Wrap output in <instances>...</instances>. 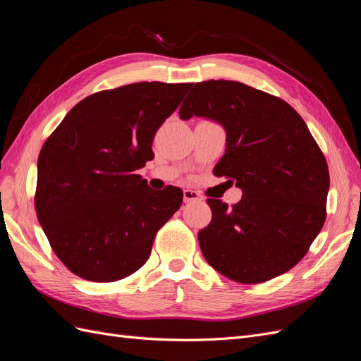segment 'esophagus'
I'll return each instance as SVG.
<instances>
[{
  "label": "esophagus",
  "instance_id": "1",
  "mask_svg": "<svg viewBox=\"0 0 361 361\" xmlns=\"http://www.w3.org/2000/svg\"><path fill=\"white\" fill-rule=\"evenodd\" d=\"M203 200L202 195L194 191V190H183V202L185 203H191V202H200Z\"/></svg>",
  "mask_w": 361,
  "mask_h": 361
}]
</instances>
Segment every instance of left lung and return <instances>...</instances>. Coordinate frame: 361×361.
<instances>
[{"instance_id":"obj_1","label":"left lung","mask_w":361,"mask_h":361,"mask_svg":"<svg viewBox=\"0 0 361 361\" xmlns=\"http://www.w3.org/2000/svg\"><path fill=\"white\" fill-rule=\"evenodd\" d=\"M194 116L224 128L226 152L214 173L243 191L233 207L207 199L212 221L199 232L207 264L247 285L285 274L325 221L330 174L307 125L279 97L226 80L192 87L179 117Z\"/></svg>"}]
</instances>
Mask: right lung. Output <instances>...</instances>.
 <instances>
[{
    "mask_svg": "<svg viewBox=\"0 0 361 361\" xmlns=\"http://www.w3.org/2000/svg\"><path fill=\"white\" fill-rule=\"evenodd\" d=\"M191 87L135 82L87 96L63 118L37 159L36 212L54 253L73 274L116 281L146 264L182 190H152L135 171Z\"/></svg>",
    "mask_w": 361,
    "mask_h": 361,
    "instance_id": "obj_1",
    "label": "right lung"
}]
</instances>
